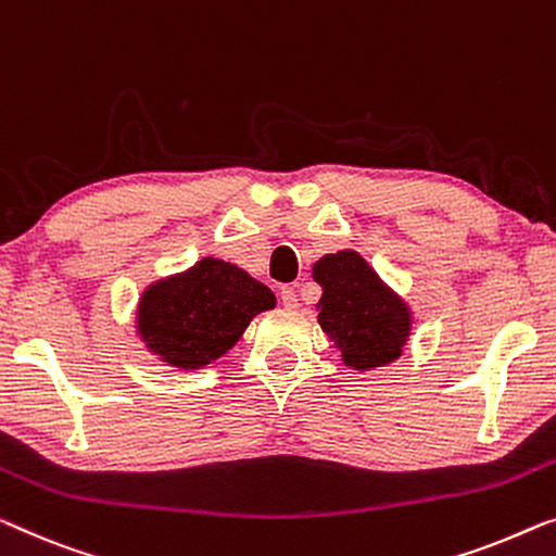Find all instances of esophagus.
<instances>
[{"mask_svg": "<svg viewBox=\"0 0 556 556\" xmlns=\"http://www.w3.org/2000/svg\"><path fill=\"white\" fill-rule=\"evenodd\" d=\"M280 301H283L286 308H298V291H295V286H283V288H280Z\"/></svg>", "mask_w": 556, "mask_h": 556, "instance_id": "34e87169", "label": "esophagus"}]
</instances>
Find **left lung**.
Masks as SVG:
<instances>
[{"label": "left lung", "mask_w": 556, "mask_h": 556, "mask_svg": "<svg viewBox=\"0 0 556 556\" xmlns=\"http://www.w3.org/2000/svg\"><path fill=\"white\" fill-rule=\"evenodd\" d=\"M313 278L324 286L318 324L343 351L345 364L376 368L399 358L412 318L358 253L326 255Z\"/></svg>", "instance_id": "1"}]
</instances>
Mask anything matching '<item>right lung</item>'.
Returning a JSON list of instances; mask_svg holds the SVG:
<instances>
[{"label": "right lung", "instance_id": "1", "mask_svg": "<svg viewBox=\"0 0 556 556\" xmlns=\"http://www.w3.org/2000/svg\"><path fill=\"white\" fill-rule=\"evenodd\" d=\"M276 305L268 286L236 265L205 258L178 278L144 291L140 333L157 356L180 368H198L223 356L253 316Z\"/></svg>", "mask_w": 556, "mask_h": 556}]
</instances>
